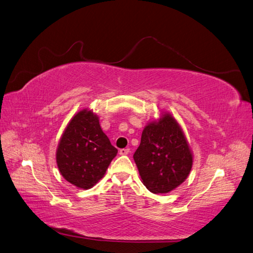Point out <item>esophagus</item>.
<instances>
[{"mask_svg": "<svg viewBox=\"0 0 253 253\" xmlns=\"http://www.w3.org/2000/svg\"><path fill=\"white\" fill-rule=\"evenodd\" d=\"M129 148H122V149H120V155H122V156H126V155H128L129 154Z\"/></svg>", "mask_w": 253, "mask_h": 253, "instance_id": "esophagus-1", "label": "esophagus"}]
</instances>
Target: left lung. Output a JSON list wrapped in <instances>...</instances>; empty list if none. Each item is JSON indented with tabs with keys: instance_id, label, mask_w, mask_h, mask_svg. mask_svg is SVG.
I'll list each match as a JSON object with an SVG mask.
<instances>
[{
	"instance_id": "left-lung-1",
	"label": "left lung",
	"mask_w": 253,
	"mask_h": 253,
	"mask_svg": "<svg viewBox=\"0 0 253 253\" xmlns=\"http://www.w3.org/2000/svg\"><path fill=\"white\" fill-rule=\"evenodd\" d=\"M133 159L143 184L155 194L176 189L189 176L193 165L182 129L169 113L144 128Z\"/></svg>"
}]
</instances>
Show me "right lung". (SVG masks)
Wrapping results in <instances>:
<instances>
[{
    "mask_svg": "<svg viewBox=\"0 0 253 253\" xmlns=\"http://www.w3.org/2000/svg\"><path fill=\"white\" fill-rule=\"evenodd\" d=\"M117 154L118 149L100 128L97 115L84 109L72 118L62 133L56 161L67 181L88 190L104 177Z\"/></svg>",
    "mask_w": 253,
    "mask_h": 253,
    "instance_id": "add662e5",
    "label": "right lung"
}]
</instances>
